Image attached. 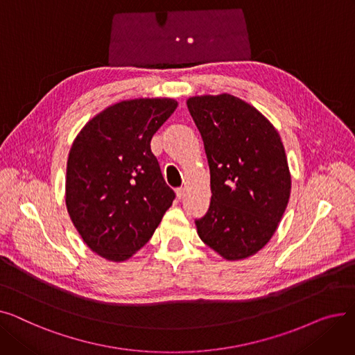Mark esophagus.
<instances>
[{"label":"esophagus","instance_id":"esophagus-1","mask_svg":"<svg viewBox=\"0 0 355 355\" xmlns=\"http://www.w3.org/2000/svg\"><path fill=\"white\" fill-rule=\"evenodd\" d=\"M175 193H177V197L181 200V198H184V196H185V190L182 189V187H180V189H177L175 190Z\"/></svg>","mask_w":355,"mask_h":355}]
</instances>
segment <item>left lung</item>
I'll list each match as a JSON object with an SVG mask.
<instances>
[{
	"label": "left lung",
	"mask_w": 355,
	"mask_h": 355,
	"mask_svg": "<svg viewBox=\"0 0 355 355\" xmlns=\"http://www.w3.org/2000/svg\"><path fill=\"white\" fill-rule=\"evenodd\" d=\"M187 106L210 166L211 201L197 233L225 259H246L270 240L288 206L284 144L257 109L233 95L194 96Z\"/></svg>",
	"instance_id": "obj_1"
}]
</instances>
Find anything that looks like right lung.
Segmentation results:
<instances>
[{
  "instance_id": "1",
  "label": "right lung",
  "mask_w": 355,
  "mask_h": 355,
  "mask_svg": "<svg viewBox=\"0 0 355 355\" xmlns=\"http://www.w3.org/2000/svg\"><path fill=\"white\" fill-rule=\"evenodd\" d=\"M177 105L168 98L112 105L83 126L70 148L67 211L85 243L112 262L137 253L175 198L151 139Z\"/></svg>"
}]
</instances>
